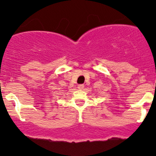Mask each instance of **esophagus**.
<instances>
[{
  "instance_id": "34e87169",
  "label": "esophagus",
  "mask_w": 156,
  "mask_h": 156,
  "mask_svg": "<svg viewBox=\"0 0 156 156\" xmlns=\"http://www.w3.org/2000/svg\"><path fill=\"white\" fill-rule=\"evenodd\" d=\"M84 88V85L83 84H79V85L78 86V89H80V90H81V89H83Z\"/></svg>"
}]
</instances>
